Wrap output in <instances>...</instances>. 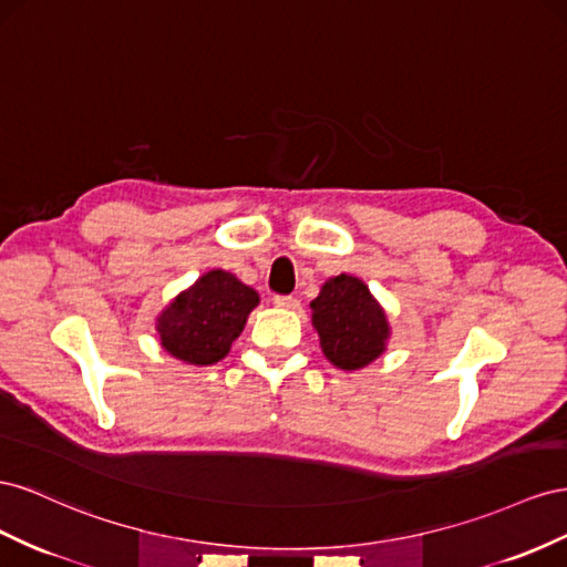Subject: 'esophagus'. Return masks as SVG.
<instances>
[{"instance_id":"1","label":"esophagus","mask_w":567,"mask_h":567,"mask_svg":"<svg viewBox=\"0 0 567 567\" xmlns=\"http://www.w3.org/2000/svg\"><path fill=\"white\" fill-rule=\"evenodd\" d=\"M272 303L278 306V309H297V306H299V301L295 297H282V295L275 297Z\"/></svg>"}]
</instances>
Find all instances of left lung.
I'll use <instances>...</instances> for the list:
<instances>
[{
  "label": "left lung",
  "instance_id": "obj_1",
  "mask_svg": "<svg viewBox=\"0 0 567 567\" xmlns=\"http://www.w3.org/2000/svg\"><path fill=\"white\" fill-rule=\"evenodd\" d=\"M311 322L326 359L339 370H361L378 361L390 344L392 328L382 303L361 278L334 275L311 301Z\"/></svg>",
  "mask_w": 567,
  "mask_h": 567
}]
</instances>
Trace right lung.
<instances>
[{
    "instance_id": "right-lung-1",
    "label": "right lung",
    "mask_w": 567,
    "mask_h": 567,
    "mask_svg": "<svg viewBox=\"0 0 567 567\" xmlns=\"http://www.w3.org/2000/svg\"><path fill=\"white\" fill-rule=\"evenodd\" d=\"M258 301L256 289L233 272L208 270L156 316L158 344L187 365H214L230 353Z\"/></svg>"
}]
</instances>
